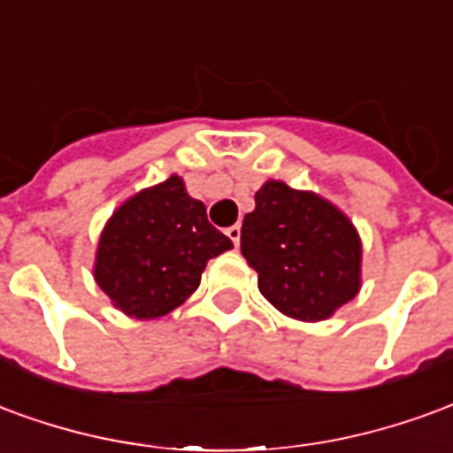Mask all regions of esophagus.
Masks as SVG:
<instances>
[{
    "instance_id": "obj_1",
    "label": "esophagus",
    "mask_w": 453,
    "mask_h": 453,
    "mask_svg": "<svg viewBox=\"0 0 453 453\" xmlns=\"http://www.w3.org/2000/svg\"><path fill=\"white\" fill-rule=\"evenodd\" d=\"M226 236L234 241V246H239V243H241V226H239V224L229 226V229H226Z\"/></svg>"
}]
</instances>
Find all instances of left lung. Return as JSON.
Masks as SVG:
<instances>
[{"label":"left lung","instance_id":"left-lung-1","mask_svg":"<svg viewBox=\"0 0 453 453\" xmlns=\"http://www.w3.org/2000/svg\"><path fill=\"white\" fill-rule=\"evenodd\" d=\"M241 253L258 289L296 321H323L359 292L362 243L335 204L316 193L267 180L243 217Z\"/></svg>","mask_w":453,"mask_h":453}]
</instances>
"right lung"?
I'll return each mask as SVG.
<instances>
[{
	"mask_svg": "<svg viewBox=\"0 0 453 453\" xmlns=\"http://www.w3.org/2000/svg\"><path fill=\"white\" fill-rule=\"evenodd\" d=\"M229 249L231 239L207 222L183 178L171 176L115 210L98 241L94 277L120 311L158 319L193 295L207 260Z\"/></svg>",
	"mask_w": 453,
	"mask_h": 453,
	"instance_id": "right-lung-1",
	"label": "right lung"
}]
</instances>
